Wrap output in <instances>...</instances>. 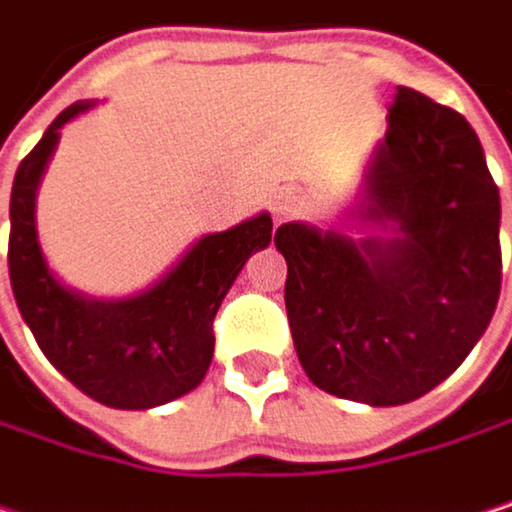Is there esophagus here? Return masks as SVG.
<instances>
[{
	"instance_id": "esophagus-1",
	"label": "esophagus",
	"mask_w": 512,
	"mask_h": 512,
	"mask_svg": "<svg viewBox=\"0 0 512 512\" xmlns=\"http://www.w3.org/2000/svg\"><path fill=\"white\" fill-rule=\"evenodd\" d=\"M298 211V196H292V193H277L274 196V202H271V214H274V220L280 223V220H286V217H292Z\"/></svg>"
}]
</instances>
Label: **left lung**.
Masks as SVG:
<instances>
[{
	"label": "left lung",
	"mask_w": 512,
	"mask_h": 512,
	"mask_svg": "<svg viewBox=\"0 0 512 512\" xmlns=\"http://www.w3.org/2000/svg\"><path fill=\"white\" fill-rule=\"evenodd\" d=\"M361 214L393 238L304 223L274 232L289 328L316 387L402 405L468 358L501 295V199L471 125L396 86Z\"/></svg>",
	"instance_id": "obj_1"
}]
</instances>
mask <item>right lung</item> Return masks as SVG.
I'll use <instances>...</instances> for the list:
<instances>
[{"instance_id": "add662e5", "label": "right lung", "mask_w": 512, "mask_h": 512, "mask_svg": "<svg viewBox=\"0 0 512 512\" xmlns=\"http://www.w3.org/2000/svg\"><path fill=\"white\" fill-rule=\"evenodd\" d=\"M92 104L56 116L20 160L11 187L8 271L23 322L47 361L110 408H151L184 396L205 379L214 355V316L250 253L268 247L271 217L205 235L148 292L128 301H89L47 268L35 232V190L59 142V128Z\"/></svg>"}]
</instances>
